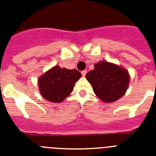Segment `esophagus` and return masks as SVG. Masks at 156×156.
Returning a JSON list of instances; mask_svg holds the SVG:
<instances>
[{"mask_svg": "<svg viewBox=\"0 0 156 156\" xmlns=\"http://www.w3.org/2000/svg\"><path fill=\"white\" fill-rule=\"evenodd\" d=\"M81 73H82V76H85L87 74V70H83V71L81 72Z\"/></svg>", "mask_w": 156, "mask_h": 156, "instance_id": "esophagus-1", "label": "esophagus"}]
</instances>
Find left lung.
<instances>
[{"mask_svg":"<svg viewBox=\"0 0 156 156\" xmlns=\"http://www.w3.org/2000/svg\"><path fill=\"white\" fill-rule=\"evenodd\" d=\"M86 78L96 96L105 103L121 98L129 83V74L126 69L106 61L94 64V69L87 73Z\"/></svg>","mask_w":156,"mask_h":156,"instance_id":"8db88e82","label":"left lung"}]
</instances>
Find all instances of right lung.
Listing matches in <instances>:
<instances>
[{"label": "right lung", "instance_id": "right-lung-1", "mask_svg": "<svg viewBox=\"0 0 156 156\" xmlns=\"http://www.w3.org/2000/svg\"><path fill=\"white\" fill-rule=\"evenodd\" d=\"M81 76L76 69L54 66L38 79L41 96L51 102H62L73 90L75 83Z\"/></svg>", "mask_w": 156, "mask_h": 156}]
</instances>
